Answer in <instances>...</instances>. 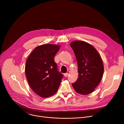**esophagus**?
Listing matches in <instances>:
<instances>
[{
	"mask_svg": "<svg viewBox=\"0 0 124 124\" xmlns=\"http://www.w3.org/2000/svg\"><path fill=\"white\" fill-rule=\"evenodd\" d=\"M64 77H65L67 78V77L69 76V74H68V73H65V74H64Z\"/></svg>",
	"mask_w": 124,
	"mask_h": 124,
	"instance_id": "obj_1",
	"label": "esophagus"
}]
</instances>
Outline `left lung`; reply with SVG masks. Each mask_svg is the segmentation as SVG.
<instances>
[{
  "instance_id": "obj_1",
  "label": "left lung",
  "mask_w": 124,
  "mask_h": 124,
  "mask_svg": "<svg viewBox=\"0 0 124 124\" xmlns=\"http://www.w3.org/2000/svg\"><path fill=\"white\" fill-rule=\"evenodd\" d=\"M77 59L78 77L72 84L76 92L82 95L95 90L102 78L104 68L100 54L91 44L82 41L70 43Z\"/></svg>"
}]
</instances>
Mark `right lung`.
I'll return each mask as SVG.
<instances>
[{"instance_id":"right-lung-1","label":"right lung","mask_w":124,"mask_h":124,"mask_svg":"<svg viewBox=\"0 0 124 124\" xmlns=\"http://www.w3.org/2000/svg\"><path fill=\"white\" fill-rule=\"evenodd\" d=\"M60 48L59 45L39 46L26 60L25 72L28 83L41 97H49L58 91L63 75L57 70L54 58Z\"/></svg>"}]
</instances>
